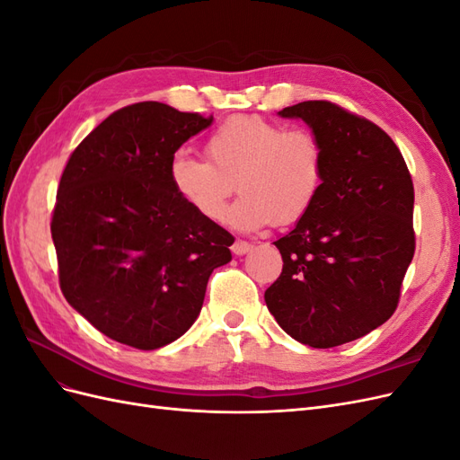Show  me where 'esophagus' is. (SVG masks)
Here are the masks:
<instances>
[{"label":"esophagus","instance_id":"esophagus-1","mask_svg":"<svg viewBox=\"0 0 460 460\" xmlns=\"http://www.w3.org/2000/svg\"><path fill=\"white\" fill-rule=\"evenodd\" d=\"M252 249H253V245L249 242H243V240H235L232 243V253L234 255H245V253L252 252Z\"/></svg>","mask_w":460,"mask_h":460}]
</instances>
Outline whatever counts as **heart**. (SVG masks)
<instances>
[{
	"label": "heart",
	"instance_id": "obj_1",
	"mask_svg": "<svg viewBox=\"0 0 460 460\" xmlns=\"http://www.w3.org/2000/svg\"><path fill=\"white\" fill-rule=\"evenodd\" d=\"M205 159L180 151L169 174L176 193L201 217L218 220L235 191L226 220L238 230L289 226L307 215L326 176V151L309 130H286L259 115H235L211 132Z\"/></svg>",
	"mask_w": 460,
	"mask_h": 460
}]
</instances>
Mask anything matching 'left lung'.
Returning <instances> with one entry per match:
<instances>
[{
  "label": "left lung",
  "instance_id": "left-lung-1",
  "mask_svg": "<svg viewBox=\"0 0 460 460\" xmlns=\"http://www.w3.org/2000/svg\"><path fill=\"white\" fill-rule=\"evenodd\" d=\"M278 115L309 124L326 176L311 211L274 242L284 267L264 301L291 338L328 349L397 309L414 255L412 178L392 137L336 103L303 102Z\"/></svg>",
  "mask_w": 460,
  "mask_h": 460
}]
</instances>
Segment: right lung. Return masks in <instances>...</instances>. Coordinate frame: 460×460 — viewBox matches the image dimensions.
<instances>
[{
    "label": "right lung",
    "instance_id": "obj_1",
    "mask_svg": "<svg viewBox=\"0 0 460 460\" xmlns=\"http://www.w3.org/2000/svg\"><path fill=\"white\" fill-rule=\"evenodd\" d=\"M213 117L159 102L122 107L68 159L51 238L65 299L119 343L159 349L199 316L232 234L178 196L174 153Z\"/></svg>",
    "mask_w": 460,
    "mask_h": 460
}]
</instances>
